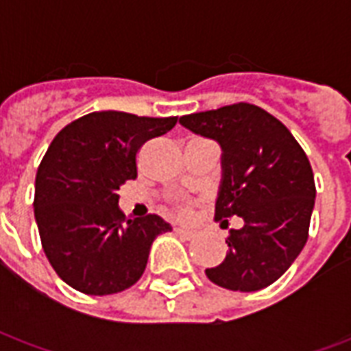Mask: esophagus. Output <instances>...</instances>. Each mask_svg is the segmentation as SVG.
<instances>
[{
	"mask_svg": "<svg viewBox=\"0 0 351 351\" xmlns=\"http://www.w3.org/2000/svg\"><path fill=\"white\" fill-rule=\"evenodd\" d=\"M175 233L176 235L182 237V239H188V241L195 237V233H193V231H190V229H186V228H175Z\"/></svg>",
	"mask_w": 351,
	"mask_h": 351,
	"instance_id": "obj_1",
	"label": "esophagus"
}]
</instances>
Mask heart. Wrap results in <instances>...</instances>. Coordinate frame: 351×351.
Masks as SVG:
<instances>
[{"label":"heart","mask_w":351,"mask_h":351,"mask_svg":"<svg viewBox=\"0 0 351 351\" xmlns=\"http://www.w3.org/2000/svg\"><path fill=\"white\" fill-rule=\"evenodd\" d=\"M191 210H193V206L188 201H180V203H176L175 205V213L180 216V218H190Z\"/></svg>","instance_id":"obj_1"}]
</instances>
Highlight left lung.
<instances>
[{
    "mask_svg": "<svg viewBox=\"0 0 351 351\" xmlns=\"http://www.w3.org/2000/svg\"><path fill=\"white\" fill-rule=\"evenodd\" d=\"M180 123L223 150L214 220H244V228L229 231L223 263L206 276L233 291L271 286L308 241L316 184L306 154L278 118L250 103L186 114Z\"/></svg>",
    "mask_w": 351,
    "mask_h": 351,
    "instance_id": "8db88e82",
    "label": "left lung"
}]
</instances>
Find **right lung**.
Wrapping results in <instances>:
<instances>
[{
    "instance_id": "add662e5",
    "label": "right lung",
    "mask_w": 351,
    "mask_h": 351,
    "mask_svg": "<svg viewBox=\"0 0 351 351\" xmlns=\"http://www.w3.org/2000/svg\"><path fill=\"white\" fill-rule=\"evenodd\" d=\"M176 120L101 110L67 123L50 143L35 178V220L45 256L73 289H128L143 276L154 239L171 231L158 214L125 218L118 190L137 178L146 141L165 135Z\"/></svg>"
}]
</instances>
